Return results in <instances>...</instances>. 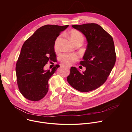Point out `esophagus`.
I'll return each instance as SVG.
<instances>
[{
    "mask_svg": "<svg viewBox=\"0 0 132 132\" xmlns=\"http://www.w3.org/2000/svg\"><path fill=\"white\" fill-rule=\"evenodd\" d=\"M64 67H65V68H68V69H70V67H69V66H67V65H63Z\"/></svg>",
    "mask_w": 132,
    "mask_h": 132,
    "instance_id": "1",
    "label": "esophagus"
}]
</instances>
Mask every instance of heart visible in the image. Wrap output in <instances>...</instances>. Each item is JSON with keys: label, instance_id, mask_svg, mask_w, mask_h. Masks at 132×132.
<instances>
[{"label": "heart", "instance_id": "b5f03b06", "mask_svg": "<svg viewBox=\"0 0 132 132\" xmlns=\"http://www.w3.org/2000/svg\"><path fill=\"white\" fill-rule=\"evenodd\" d=\"M71 39L75 44L82 43L83 41L84 37L82 34L77 30H72L69 33ZM60 37L59 36L57 38L54 44V49L56 51H57L59 48V42ZM78 57L76 54H64L61 57V61L68 65H70L77 60Z\"/></svg>", "mask_w": 132, "mask_h": 132}]
</instances>
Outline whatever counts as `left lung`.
<instances>
[{"instance_id":"1","label":"left lung","mask_w":132,"mask_h":132,"mask_svg":"<svg viewBox=\"0 0 132 132\" xmlns=\"http://www.w3.org/2000/svg\"><path fill=\"white\" fill-rule=\"evenodd\" d=\"M72 27L86 37L87 45L83 61L80 64L86 67L81 73L72 67L67 77L69 84L81 92H88L101 86L114 66L116 54L112 36L101 26L96 23L73 25Z\"/></svg>"}]
</instances>
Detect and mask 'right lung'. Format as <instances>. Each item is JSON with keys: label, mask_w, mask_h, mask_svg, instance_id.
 Segmentation results:
<instances>
[{"label": "right lung", "mask_w": 132, "mask_h": 132, "mask_svg": "<svg viewBox=\"0 0 132 132\" xmlns=\"http://www.w3.org/2000/svg\"><path fill=\"white\" fill-rule=\"evenodd\" d=\"M69 25H46L37 29L23 44L16 64L17 83L20 93L27 99L38 101L48 91V81L59 65L51 70L44 69L49 61L56 58L54 44Z\"/></svg>", "instance_id": "add662e5"}]
</instances>
